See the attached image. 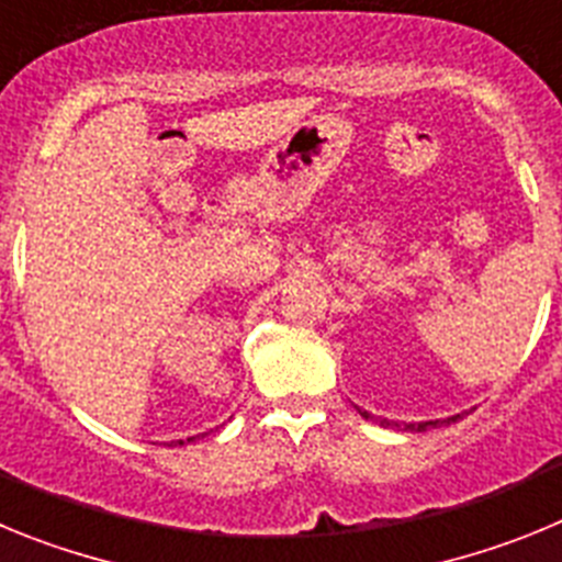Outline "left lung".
Returning a JSON list of instances; mask_svg holds the SVG:
<instances>
[{"label": "left lung", "instance_id": "1", "mask_svg": "<svg viewBox=\"0 0 562 562\" xmlns=\"http://www.w3.org/2000/svg\"><path fill=\"white\" fill-rule=\"evenodd\" d=\"M360 414L362 416H366V419H371V414H366V411H360ZM456 419H461V414L459 416H450V419H436V422H419V425H405V430H416V434H419V430H430V428H436V425H445V422H448V425H450V422H456ZM382 425H394V422H389V419H385V422H382Z\"/></svg>", "mask_w": 562, "mask_h": 562}]
</instances>
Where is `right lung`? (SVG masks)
I'll list each match as a JSON object with an SVG mask.
<instances>
[{"instance_id":"add662e5","label":"right lung","mask_w":562,"mask_h":562,"mask_svg":"<svg viewBox=\"0 0 562 562\" xmlns=\"http://www.w3.org/2000/svg\"><path fill=\"white\" fill-rule=\"evenodd\" d=\"M188 441H193V436H191V439H188ZM180 445H186V441H182V439H180Z\"/></svg>"}]
</instances>
